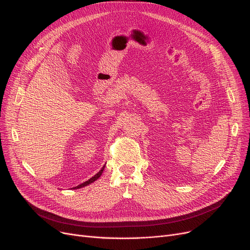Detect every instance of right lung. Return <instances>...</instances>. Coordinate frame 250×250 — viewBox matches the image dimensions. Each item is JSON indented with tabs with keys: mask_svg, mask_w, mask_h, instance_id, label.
I'll return each instance as SVG.
<instances>
[{
	"mask_svg": "<svg viewBox=\"0 0 250 250\" xmlns=\"http://www.w3.org/2000/svg\"><path fill=\"white\" fill-rule=\"evenodd\" d=\"M104 167H105V165L101 168V170L100 171L98 172V173H96L93 177H91L89 180H87V181H85V182H83V183H81V185H79L78 187H75V188H73L74 189H77V188H84V187H87V186H89V185H91V183H93L95 180H97L100 176H101V174H102V172H103V170H104Z\"/></svg>",
	"mask_w": 250,
	"mask_h": 250,
	"instance_id": "1",
	"label": "right lung"
}]
</instances>
